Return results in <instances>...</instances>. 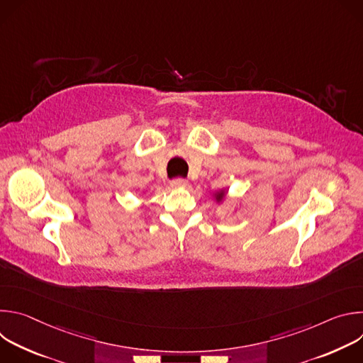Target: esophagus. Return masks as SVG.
I'll list each match as a JSON object with an SVG mask.
<instances>
[{
  "label": "esophagus",
  "mask_w": 363,
  "mask_h": 363,
  "mask_svg": "<svg viewBox=\"0 0 363 363\" xmlns=\"http://www.w3.org/2000/svg\"><path fill=\"white\" fill-rule=\"evenodd\" d=\"M188 185V182H186V179H184V178H174L172 181H171V186L172 188H185Z\"/></svg>",
  "instance_id": "1"
}]
</instances>
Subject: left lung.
I'll use <instances>...</instances> for the list:
<instances>
[{"label": "left lung", "mask_w": 363, "mask_h": 363, "mask_svg": "<svg viewBox=\"0 0 363 363\" xmlns=\"http://www.w3.org/2000/svg\"><path fill=\"white\" fill-rule=\"evenodd\" d=\"M221 196H223V194H221V195H218V198H221Z\"/></svg>", "instance_id": "left-lung-1"}]
</instances>
